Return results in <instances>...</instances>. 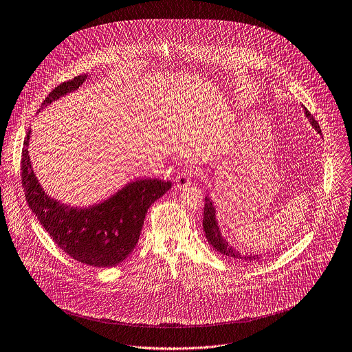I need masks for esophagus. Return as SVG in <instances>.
I'll return each mask as SVG.
<instances>
[{"label":"esophagus","instance_id":"34e87169","mask_svg":"<svg viewBox=\"0 0 352 352\" xmlns=\"http://www.w3.org/2000/svg\"><path fill=\"white\" fill-rule=\"evenodd\" d=\"M192 178H193V171L192 170H184V171L178 173V175L175 177L177 188L184 189V188L189 186L192 184Z\"/></svg>","mask_w":352,"mask_h":352}]
</instances>
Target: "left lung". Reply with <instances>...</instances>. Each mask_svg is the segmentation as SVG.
<instances>
[{
	"mask_svg": "<svg viewBox=\"0 0 352 352\" xmlns=\"http://www.w3.org/2000/svg\"><path fill=\"white\" fill-rule=\"evenodd\" d=\"M303 110H305V114H306L307 120L310 121L311 126L318 133H321V128H320L318 122L314 120V117L310 114V111L305 106H303ZM203 228H204V232H206V236H207L210 245H212L214 248V250H217L223 256H227V257H230L235 261H242V263H246V264L260 260L258 254H241L238 250H235L234 248H231L226 242V239L221 236V232H220L217 221H216V210H214V207L212 204V200L208 196L206 197V204H204Z\"/></svg>",
	"mask_w": 352,
	"mask_h": 352,
	"instance_id": "obj_1",
	"label": "left lung"
}]
</instances>
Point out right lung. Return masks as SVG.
Wrapping results in <instances>:
<instances>
[{"label": "right lung", "mask_w": 352, "mask_h": 352, "mask_svg": "<svg viewBox=\"0 0 352 352\" xmlns=\"http://www.w3.org/2000/svg\"><path fill=\"white\" fill-rule=\"evenodd\" d=\"M88 74L76 76L57 85L43 100L39 111L77 89ZM30 133L21 151V184L25 200L54 243L72 258L89 267L109 268L122 263L136 248L145 213L168 189L170 181L136 179L106 201L71 208L50 199L39 185L28 156Z\"/></svg>", "instance_id": "add662e5"}]
</instances>
